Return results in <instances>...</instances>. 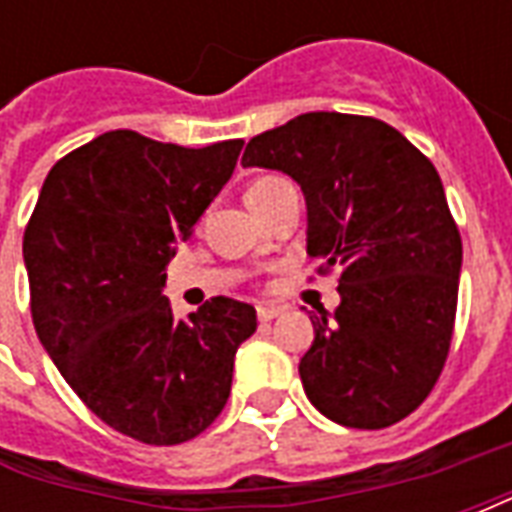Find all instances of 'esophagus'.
Here are the masks:
<instances>
[{
  "label": "esophagus",
  "mask_w": 512,
  "mask_h": 512,
  "mask_svg": "<svg viewBox=\"0 0 512 512\" xmlns=\"http://www.w3.org/2000/svg\"><path fill=\"white\" fill-rule=\"evenodd\" d=\"M279 307H274V304H260V307H257V318H260V321H274V318H279Z\"/></svg>",
  "instance_id": "obj_1"
}]
</instances>
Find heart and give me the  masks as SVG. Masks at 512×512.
Here are the masks:
<instances>
[{
	"instance_id": "heart-1",
	"label": "heart",
	"mask_w": 512,
	"mask_h": 512,
	"mask_svg": "<svg viewBox=\"0 0 512 512\" xmlns=\"http://www.w3.org/2000/svg\"><path fill=\"white\" fill-rule=\"evenodd\" d=\"M274 183H277V178L255 180V183L249 186V191H246V197H252V194H257V191H263V189H268V186H274Z\"/></svg>"
}]
</instances>
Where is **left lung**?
<instances>
[{
	"mask_svg": "<svg viewBox=\"0 0 512 512\" xmlns=\"http://www.w3.org/2000/svg\"><path fill=\"white\" fill-rule=\"evenodd\" d=\"M244 167L307 202V255L340 268L337 310L310 312L299 376L337 425L378 430L428 397L450 351L463 246L436 167L376 117L307 112L255 136Z\"/></svg>",
	"mask_w": 512,
	"mask_h": 512,
	"instance_id": "left-lung-1",
	"label": "left lung"
}]
</instances>
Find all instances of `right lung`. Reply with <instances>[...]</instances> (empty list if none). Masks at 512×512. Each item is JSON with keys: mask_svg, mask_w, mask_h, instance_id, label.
<instances>
[{"mask_svg": "<svg viewBox=\"0 0 512 512\" xmlns=\"http://www.w3.org/2000/svg\"><path fill=\"white\" fill-rule=\"evenodd\" d=\"M244 142L208 147L106 131L60 158L24 233L40 345L95 417L169 447L211 425L252 304L216 296L175 318L167 263L230 180Z\"/></svg>", "mask_w": 512, "mask_h": 512, "instance_id": "obj_1", "label": "right lung"}]
</instances>
